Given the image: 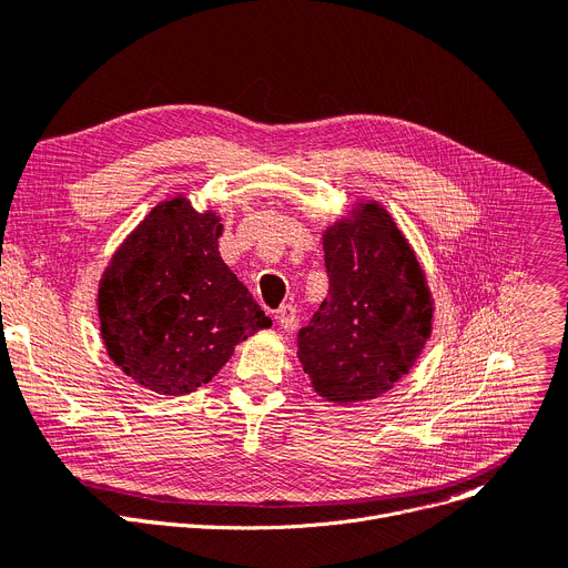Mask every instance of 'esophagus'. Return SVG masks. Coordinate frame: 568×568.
Wrapping results in <instances>:
<instances>
[{
  "instance_id": "1",
  "label": "esophagus",
  "mask_w": 568,
  "mask_h": 568,
  "mask_svg": "<svg viewBox=\"0 0 568 568\" xmlns=\"http://www.w3.org/2000/svg\"><path fill=\"white\" fill-rule=\"evenodd\" d=\"M276 320H278V324L283 326V329H294L296 326V306H292V304H283L278 311H276Z\"/></svg>"
}]
</instances>
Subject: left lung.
<instances>
[{
    "mask_svg": "<svg viewBox=\"0 0 568 568\" xmlns=\"http://www.w3.org/2000/svg\"><path fill=\"white\" fill-rule=\"evenodd\" d=\"M329 296L300 332V362L315 392L359 403L389 392L414 366L433 304L405 236L379 204L324 232Z\"/></svg>",
    "mask_w": 568,
    "mask_h": 568,
    "instance_id": "left-lung-1",
    "label": "left lung"
}]
</instances>
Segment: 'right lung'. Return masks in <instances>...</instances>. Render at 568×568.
Masks as SVG:
<instances>
[{
	"mask_svg": "<svg viewBox=\"0 0 568 568\" xmlns=\"http://www.w3.org/2000/svg\"><path fill=\"white\" fill-rule=\"evenodd\" d=\"M223 225L179 195L152 209L105 268L101 334L110 359L156 394L212 379L268 320L219 253Z\"/></svg>",
	"mask_w": 568,
	"mask_h": 568,
	"instance_id": "1",
	"label": "right lung"
}]
</instances>
